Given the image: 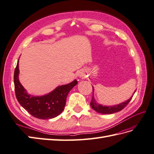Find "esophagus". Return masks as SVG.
I'll return each instance as SVG.
<instances>
[{
  "mask_svg": "<svg viewBox=\"0 0 154 154\" xmlns=\"http://www.w3.org/2000/svg\"><path fill=\"white\" fill-rule=\"evenodd\" d=\"M79 76L80 77V78H82V79H83V78L84 77V76H85V75H83V73H82L81 72L79 74Z\"/></svg>",
  "mask_w": 154,
  "mask_h": 154,
  "instance_id": "esophagus-1",
  "label": "esophagus"
}]
</instances>
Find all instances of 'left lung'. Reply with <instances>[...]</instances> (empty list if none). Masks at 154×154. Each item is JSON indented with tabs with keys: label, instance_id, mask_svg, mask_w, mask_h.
I'll return each mask as SVG.
<instances>
[{
	"label": "left lung",
	"instance_id": "8db88e82",
	"mask_svg": "<svg viewBox=\"0 0 154 154\" xmlns=\"http://www.w3.org/2000/svg\"><path fill=\"white\" fill-rule=\"evenodd\" d=\"M93 88V92H92V98L91 101V106L92 107V108L93 109L94 111H96V112L100 113H102V114H111V113H116L119 112V111L122 110L125 107L128 102L131 101V100L133 98V96L134 95V94L135 93V92L137 90H135L133 94L132 95L131 97L128 99L127 100L123 102H121L119 104H116V105H113V106H103L100 103H99L97 102V101L96 100V99L94 98V87H92Z\"/></svg>",
	"mask_w": 154,
	"mask_h": 154
}]
</instances>
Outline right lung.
Listing matches in <instances>:
<instances>
[{"label":"right lung","instance_id":"obj_1","mask_svg":"<svg viewBox=\"0 0 154 154\" xmlns=\"http://www.w3.org/2000/svg\"><path fill=\"white\" fill-rule=\"evenodd\" d=\"M19 60L14 71V87L17 101L31 116L41 119H52L62 113L69 91L77 84L76 79L60 85L49 93L42 96L29 94L19 80Z\"/></svg>","mask_w":154,"mask_h":154}]
</instances>
